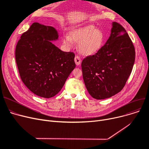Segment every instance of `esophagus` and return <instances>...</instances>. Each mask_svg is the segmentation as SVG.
Masks as SVG:
<instances>
[{
  "mask_svg": "<svg viewBox=\"0 0 149 149\" xmlns=\"http://www.w3.org/2000/svg\"><path fill=\"white\" fill-rule=\"evenodd\" d=\"M74 60H75V64L78 66V65H80L81 64V59L79 57V56H75V58H74Z\"/></svg>",
  "mask_w": 149,
  "mask_h": 149,
  "instance_id": "obj_1",
  "label": "esophagus"
}]
</instances>
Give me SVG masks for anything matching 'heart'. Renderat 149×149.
<instances>
[{"label":"heart","mask_w":149,"mask_h":149,"mask_svg":"<svg viewBox=\"0 0 149 149\" xmlns=\"http://www.w3.org/2000/svg\"><path fill=\"white\" fill-rule=\"evenodd\" d=\"M73 41L79 43V51L84 56H91L97 53L104 43V36L102 31L92 25L75 29L71 31L70 36L63 38V43L71 46Z\"/></svg>","instance_id":"heart-1"}]
</instances>
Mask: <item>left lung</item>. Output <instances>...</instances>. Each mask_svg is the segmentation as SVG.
<instances>
[{
  "label": "left lung",
  "instance_id": "obj_1",
  "mask_svg": "<svg viewBox=\"0 0 149 149\" xmlns=\"http://www.w3.org/2000/svg\"><path fill=\"white\" fill-rule=\"evenodd\" d=\"M135 59L134 46L126 29L113 22L105 45L81 63L83 80L92 97L103 100L120 92L132 72Z\"/></svg>",
  "mask_w": 149,
  "mask_h": 149
}]
</instances>
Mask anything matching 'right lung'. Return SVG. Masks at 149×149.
<instances>
[{"mask_svg":"<svg viewBox=\"0 0 149 149\" xmlns=\"http://www.w3.org/2000/svg\"><path fill=\"white\" fill-rule=\"evenodd\" d=\"M51 26L33 23L15 48V61L23 83L37 96L49 98L61 91L75 68V54L63 52L51 42L58 40Z\"/></svg>","mask_w":149,"mask_h":149,"instance_id":"obj_1","label":"right lung"}]
</instances>
